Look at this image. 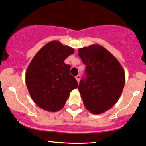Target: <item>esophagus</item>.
<instances>
[{
    "label": "esophagus",
    "instance_id": "obj_1",
    "mask_svg": "<svg viewBox=\"0 0 146 146\" xmlns=\"http://www.w3.org/2000/svg\"><path fill=\"white\" fill-rule=\"evenodd\" d=\"M75 79H76V80H77L78 82H80V75H77V76L75 77Z\"/></svg>",
    "mask_w": 146,
    "mask_h": 146
}]
</instances>
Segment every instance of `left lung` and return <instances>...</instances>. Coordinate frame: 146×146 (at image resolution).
I'll list each match as a JSON object with an SVG mask.
<instances>
[{
	"label": "left lung",
	"mask_w": 146,
	"mask_h": 146,
	"mask_svg": "<svg viewBox=\"0 0 146 146\" xmlns=\"http://www.w3.org/2000/svg\"><path fill=\"white\" fill-rule=\"evenodd\" d=\"M78 56L86 65V78L78 87L85 108L95 115L104 113L121 96L125 84L123 68L111 53L99 44L79 48Z\"/></svg>",
	"instance_id": "8db88e82"
}]
</instances>
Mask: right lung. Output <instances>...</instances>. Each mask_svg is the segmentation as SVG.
Returning a JSON list of instances; mask_svg holds the SVG:
<instances>
[{"instance_id": "add662e5", "label": "right lung", "mask_w": 146, "mask_h": 146, "mask_svg": "<svg viewBox=\"0 0 146 146\" xmlns=\"http://www.w3.org/2000/svg\"><path fill=\"white\" fill-rule=\"evenodd\" d=\"M74 49L59 41H51L42 46L31 60L25 73L30 96L42 109L57 112L64 108L70 92L78 83L70 74L64 60Z\"/></svg>"}]
</instances>
